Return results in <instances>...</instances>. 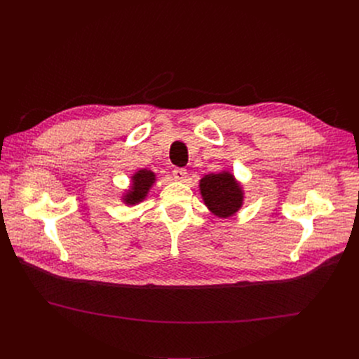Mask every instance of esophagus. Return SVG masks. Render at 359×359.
<instances>
[{
    "instance_id": "34e87169",
    "label": "esophagus",
    "mask_w": 359,
    "mask_h": 359,
    "mask_svg": "<svg viewBox=\"0 0 359 359\" xmlns=\"http://www.w3.org/2000/svg\"><path fill=\"white\" fill-rule=\"evenodd\" d=\"M173 177H175L176 180L183 182V180L187 177V170H186V169H175V170H173Z\"/></svg>"
}]
</instances>
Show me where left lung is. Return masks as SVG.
<instances>
[{"mask_svg":"<svg viewBox=\"0 0 359 359\" xmlns=\"http://www.w3.org/2000/svg\"><path fill=\"white\" fill-rule=\"evenodd\" d=\"M200 190L206 206L219 217H230L241 208V187L229 172L206 175L200 180Z\"/></svg>","mask_w":359,"mask_h":359,"instance_id":"1","label":"left lung"}]
</instances>
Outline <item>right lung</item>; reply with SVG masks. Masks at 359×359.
<instances>
[{"instance_id":"right-lung-1","label":"right lung","mask_w":359,"mask_h":359,"mask_svg":"<svg viewBox=\"0 0 359 359\" xmlns=\"http://www.w3.org/2000/svg\"><path fill=\"white\" fill-rule=\"evenodd\" d=\"M132 180H133V184H132L130 190L128 191V194L125 196V201L128 204H135L144 198L150 186L155 183V175H153L150 170L143 169V170H139L132 177Z\"/></svg>"}]
</instances>
